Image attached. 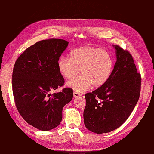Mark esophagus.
<instances>
[{
  "mask_svg": "<svg viewBox=\"0 0 154 154\" xmlns=\"http://www.w3.org/2000/svg\"><path fill=\"white\" fill-rule=\"evenodd\" d=\"M73 96H74V97H80L81 95H80V94H79V93L74 92L73 93Z\"/></svg>",
  "mask_w": 154,
  "mask_h": 154,
  "instance_id": "obj_1",
  "label": "esophagus"
}]
</instances>
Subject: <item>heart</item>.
Returning a JSON list of instances; mask_svg holds the SVG:
<instances>
[{
  "label": "heart",
  "mask_w": 154,
  "mask_h": 154,
  "mask_svg": "<svg viewBox=\"0 0 154 154\" xmlns=\"http://www.w3.org/2000/svg\"><path fill=\"white\" fill-rule=\"evenodd\" d=\"M57 67L60 74L70 80L81 69V75L69 81L66 86L76 92L82 93L92 85L101 87L109 80L113 69V60L105 51L92 46H83L72 50L68 57L60 58Z\"/></svg>",
  "instance_id": "b5f03b06"
}]
</instances>
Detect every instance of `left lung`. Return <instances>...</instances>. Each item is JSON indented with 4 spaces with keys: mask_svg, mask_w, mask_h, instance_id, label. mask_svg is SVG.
Instances as JSON below:
<instances>
[{
    "mask_svg": "<svg viewBox=\"0 0 154 154\" xmlns=\"http://www.w3.org/2000/svg\"><path fill=\"white\" fill-rule=\"evenodd\" d=\"M113 47L116 62L109 80L85 94V126L99 134L112 131L125 123L140 94L141 75L137 73L132 55L118 45Z\"/></svg>",
    "mask_w": 154,
    "mask_h": 154,
    "instance_id": "obj_1",
    "label": "left lung"
}]
</instances>
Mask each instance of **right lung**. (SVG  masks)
<instances>
[{"label":"right lung","mask_w":154,"mask_h":154,"mask_svg":"<svg viewBox=\"0 0 154 154\" xmlns=\"http://www.w3.org/2000/svg\"><path fill=\"white\" fill-rule=\"evenodd\" d=\"M68 44L62 39L39 41L26 49L13 67V93L18 112L27 123L43 131L58 127L63 106L73 97L70 88L50 93L64 83L57 62Z\"/></svg>","instance_id":"1"}]
</instances>
